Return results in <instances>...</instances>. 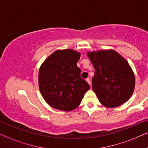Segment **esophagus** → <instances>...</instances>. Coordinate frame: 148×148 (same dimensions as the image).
I'll return each mask as SVG.
<instances>
[{"mask_svg":"<svg viewBox=\"0 0 148 148\" xmlns=\"http://www.w3.org/2000/svg\"><path fill=\"white\" fill-rule=\"evenodd\" d=\"M86 82H88V84H90V86H91V82H90V79H89L88 78H87L86 79Z\"/></svg>","mask_w":148,"mask_h":148,"instance_id":"obj_1","label":"esophagus"}]
</instances>
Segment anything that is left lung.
<instances>
[{"mask_svg":"<svg viewBox=\"0 0 148 148\" xmlns=\"http://www.w3.org/2000/svg\"><path fill=\"white\" fill-rule=\"evenodd\" d=\"M95 72L92 90L106 107L121 105L130 99L136 85L135 75L127 61L113 49L87 52Z\"/></svg>","mask_w":148,"mask_h":148,"instance_id":"1","label":"left lung"}]
</instances>
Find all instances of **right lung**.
Instances as JSON below:
<instances>
[{
	"instance_id": "obj_1",
	"label": "right lung",
	"mask_w": 148,
	"mask_h": 148,
	"mask_svg": "<svg viewBox=\"0 0 148 148\" xmlns=\"http://www.w3.org/2000/svg\"><path fill=\"white\" fill-rule=\"evenodd\" d=\"M80 56V52L72 49H58L39 68V90L45 102L53 109L73 111L90 89L77 67Z\"/></svg>"
}]
</instances>
